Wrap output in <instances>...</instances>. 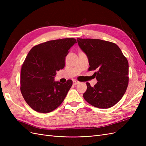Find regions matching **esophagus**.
<instances>
[{
  "label": "esophagus",
  "mask_w": 146,
  "mask_h": 146,
  "mask_svg": "<svg viewBox=\"0 0 146 146\" xmlns=\"http://www.w3.org/2000/svg\"><path fill=\"white\" fill-rule=\"evenodd\" d=\"M78 83H79V82L77 81V80H73V85H77V84H78Z\"/></svg>",
  "instance_id": "1"
}]
</instances>
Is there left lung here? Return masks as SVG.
I'll return each instance as SVG.
<instances>
[{
  "mask_svg": "<svg viewBox=\"0 0 146 146\" xmlns=\"http://www.w3.org/2000/svg\"><path fill=\"white\" fill-rule=\"evenodd\" d=\"M81 49L86 54L98 82L92 87L87 82L83 98L99 108H108L124 95L129 83V62L116 44L98 39L77 38Z\"/></svg>",
  "mask_w": 146,
  "mask_h": 146,
  "instance_id": "obj_1",
  "label": "left lung"
}]
</instances>
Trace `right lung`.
Instances as JSON below:
<instances>
[{
  "label": "right lung",
  "mask_w": 146,
  "mask_h": 146,
  "mask_svg": "<svg viewBox=\"0 0 146 146\" xmlns=\"http://www.w3.org/2000/svg\"><path fill=\"white\" fill-rule=\"evenodd\" d=\"M77 43L74 38L48 41L32 48L22 66L21 91L27 104L35 111L47 113L63 102L72 85L54 81L56 72L63 69L69 50Z\"/></svg>",
  "instance_id": "right-lung-1"
}]
</instances>
